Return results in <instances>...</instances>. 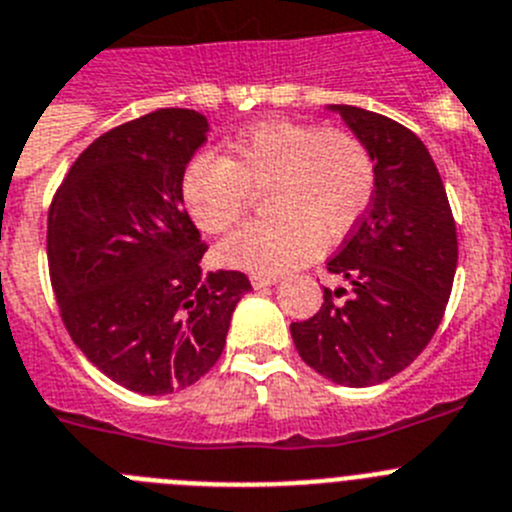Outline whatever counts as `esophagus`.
Masks as SVG:
<instances>
[{
	"mask_svg": "<svg viewBox=\"0 0 512 512\" xmlns=\"http://www.w3.org/2000/svg\"><path fill=\"white\" fill-rule=\"evenodd\" d=\"M250 283H252V288H267V285L278 283V278H275V275L252 273V275H250Z\"/></svg>",
	"mask_w": 512,
	"mask_h": 512,
	"instance_id": "obj_1",
	"label": "esophagus"
}]
</instances>
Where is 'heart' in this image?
I'll return each mask as SVG.
<instances>
[{"label": "heart", "mask_w": 512, "mask_h": 512, "mask_svg": "<svg viewBox=\"0 0 512 512\" xmlns=\"http://www.w3.org/2000/svg\"><path fill=\"white\" fill-rule=\"evenodd\" d=\"M375 160L354 132L293 119L250 127L227 155H199L183 173L188 214L209 234L245 216L252 191H265L270 216L224 239L216 257L239 270L275 275L342 242L375 196Z\"/></svg>", "instance_id": "obj_1"}]
</instances>
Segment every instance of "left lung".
Returning <instances> with one entry per match:
<instances>
[{
  "instance_id": "1",
  "label": "left lung",
  "mask_w": 512,
  "mask_h": 512,
  "mask_svg": "<svg viewBox=\"0 0 512 512\" xmlns=\"http://www.w3.org/2000/svg\"><path fill=\"white\" fill-rule=\"evenodd\" d=\"M375 160L367 214L326 262L347 288H324L311 319L290 324L308 367L347 388L390 380L426 349L457 273V224L439 170L408 127L367 109L329 107ZM348 296L347 302L336 297Z\"/></svg>"
}]
</instances>
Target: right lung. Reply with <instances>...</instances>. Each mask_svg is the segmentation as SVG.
<instances>
[{
    "label": "right lung",
    "mask_w": 512,
    "mask_h": 512,
    "mask_svg": "<svg viewBox=\"0 0 512 512\" xmlns=\"http://www.w3.org/2000/svg\"><path fill=\"white\" fill-rule=\"evenodd\" d=\"M193 109H155L91 142L48 211L61 319L107 377L140 395L188 388L222 357L239 270L201 275L209 250L183 209V173L206 142Z\"/></svg>",
    "instance_id": "add662e5"
}]
</instances>
